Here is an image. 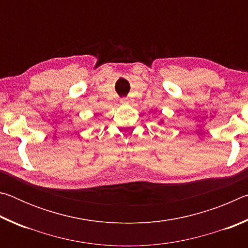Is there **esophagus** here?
<instances>
[{
    "label": "esophagus",
    "mask_w": 248,
    "mask_h": 248,
    "mask_svg": "<svg viewBox=\"0 0 248 248\" xmlns=\"http://www.w3.org/2000/svg\"><path fill=\"white\" fill-rule=\"evenodd\" d=\"M120 103L123 105H128L129 104V99L128 98H123L120 100Z\"/></svg>",
    "instance_id": "34e87169"
}]
</instances>
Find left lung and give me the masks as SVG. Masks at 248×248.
<instances>
[{
    "label": "left lung",
    "mask_w": 248,
    "mask_h": 248,
    "mask_svg": "<svg viewBox=\"0 0 248 248\" xmlns=\"http://www.w3.org/2000/svg\"><path fill=\"white\" fill-rule=\"evenodd\" d=\"M163 124V120H159V123H158V124Z\"/></svg>",
    "instance_id": "left-lung-1"
}]
</instances>
